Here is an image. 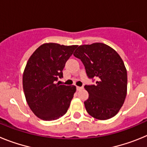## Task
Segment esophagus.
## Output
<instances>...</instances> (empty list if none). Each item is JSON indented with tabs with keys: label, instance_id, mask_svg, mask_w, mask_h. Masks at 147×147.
Returning <instances> with one entry per match:
<instances>
[{
	"label": "esophagus",
	"instance_id": "esophagus-1",
	"mask_svg": "<svg viewBox=\"0 0 147 147\" xmlns=\"http://www.w3.org/2000/svg\"><path fill=\"white\" fill-rule=\"evenodd\" d=\"M82 89H83L82 86V87H79V86L76 87V90H82Z\"/></svg>",
	"mask_w": 147,
	"mask_h": 147
}]
</instances>
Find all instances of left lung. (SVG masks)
<instances>
[{"label":"left lung","instance_id":"8db88e82","mask_svg":"<svg viewBox=\"0 0 147 147\" xmlns=\"http://www.w3.org/2000/svg\"><path fill=\"white\" fill-rule=\"evenodd\" d=\"M74 55L82 61L88 77L96 80L95 85H85L89 93L84 102L87 112L99 120L115 116L127 96V70L120 56L101 42L80 45Z\"/></svg>","mask_w":147,"mask_h":147}]
</instances>
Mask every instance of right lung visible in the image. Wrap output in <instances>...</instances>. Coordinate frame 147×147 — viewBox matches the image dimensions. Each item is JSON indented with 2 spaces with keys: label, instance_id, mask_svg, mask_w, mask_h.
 I'll return each mask as SVG.
<instances>
[{
  "label": "right lung",
  "instance_id": "right-lung-1",
  "mask_svg": "<svg viewBox=\"0 0 147 147\" xmlns=\"http://www.w3.org/2000/svg\"><path fill=\"white\" fill-rule=\"evenodd\" d=\"M76 47L45 43L28 59L23 76V91L28 106L39 119L57 120L67 113L76 87L55 83L63 77L62 70Z\"/></svg>",
  "mask_w": 147,
  "mask_h": 147
}]
</instances>
